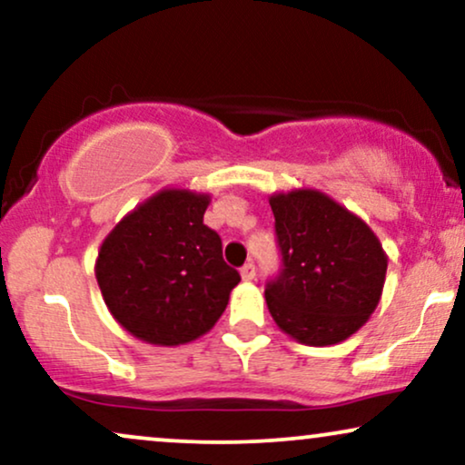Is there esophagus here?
<instances>
[{"instance_id":"esophagus-1","label":"esophagus","mask_w":465,"mask_h":465,"mask_svg":"<svg viewBox=\"0 0 465 465\" xmlns=\"http://www.w3.org/2000/svg\"><path fill=\"white\" fill-rule=\"evenodd\" d=\"M240 275H242V280H244V282L255 280V264H253V262H247V264H244L242 269H240Z\"/></svg>"}]
</instances>
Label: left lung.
I'll return each instance as SVG.
<instances>
[{
  "label": "left lung",
  "mask_w": 465,
  "mask_h": 465,
  "mask_svg": "<svg viewBox=\"0 0 465 465\" xmlns=\"http://www.w3.org/2000/svg\"><path fill=\"white\" fill-rule=\"evenodd\" d=\"M282 266L264 297L275 323L306 345H334L376 311L387 255L359 216L317 190L271 196Z\"/></svg>",
  "instance_id": "8db88e82"
}]
</instances>
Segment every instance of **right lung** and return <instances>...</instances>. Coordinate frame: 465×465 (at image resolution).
Instances as JSON below:
<instances>
[{
	"mask_svg": "<svg viewBox=\"0 0 465 465\" xmlns=\"http://www.w3.org/2000/svg\"><path fill=\"white\" fill-rule=\"evenodd\" d=\"M210 196L163 190L117 223L95 277L109 311L137 339L181 345L212 330L240 273L203 223Z\"/></svg>",
	"mask_w": 465,
	"mask_h": 465,
	"instance_id": "add662e5",
	"label": "right lung"
}]
</instances>
